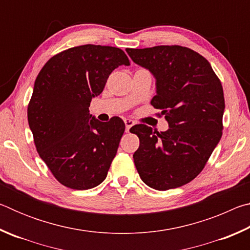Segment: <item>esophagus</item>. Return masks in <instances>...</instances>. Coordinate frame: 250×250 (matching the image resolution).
<instances>
[{
    "mask_svg": "<svg viewBox=\"0 0 250 250\" xmlns=\"http://www.w3.org/2000/svg\"><path fill=\"white\" fill-rule=\"evenodd\" d=\"M125 132H129L131 126L134 125V121L131 119H125Z\"/></svg>",
    "mask_w": 250,
    "mask_h": 250,
    "instance_id": "esophagus-1",
    "label": "esophagus"
}]
</instances>
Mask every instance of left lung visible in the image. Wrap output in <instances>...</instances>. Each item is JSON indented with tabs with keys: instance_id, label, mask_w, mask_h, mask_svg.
I'll return each mask as SVG.
<instances>
[{
	"instance_id": "8db88e82",
	"label": "left lung",
	"mask_w": 250,
	"mask_h": 250,
	"mask_svg": "<svg viewBox=\"0 0 250 250\" xmlns=\"http://www.w3.org/2000/svg\"><path fill=\"white\" fill-rule=\"evenodd\" d=\"M125 50L134 64L153 75L156 95L151 104L168 124L164 132L133 126L140 140L133 154L135 167L152 188H180L200 174L221 140L225 110L222 83L209 62L189 48Z\"/></svg>"
}]
</instances>
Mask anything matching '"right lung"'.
Returning <instances> with one entry per match:
<instances>
[{
	"label": "right lung",
	"instance_id": "add662e5",
	"mask_svg": "<svg viewBox=\"0 0 250 250\" xmlns=\"http://www.w3.org/2000/svg\"><path fill=\"white\" fill-rule=\"evenodd\" d=\"M121 65H130L122 49L83 45L55 55L35 80L29 129L42 160L67 188L89 189L107 177L125 124L118 117L99 121L89 105Z\"/></svg>",
	"mask_w": 250,
	"mask_h": 250
}]
</instances>
